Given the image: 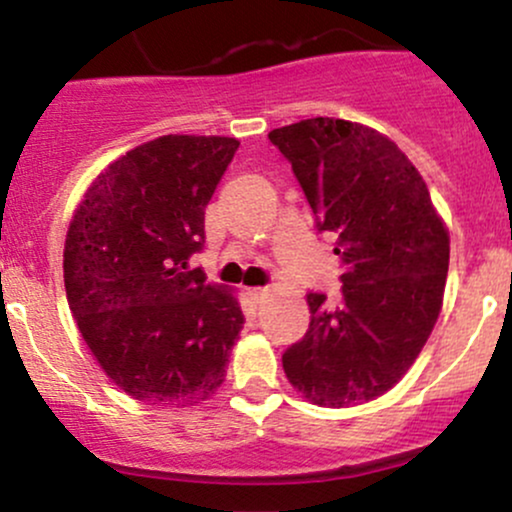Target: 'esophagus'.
<instances>
[{
  "mask_svg": "<svg viewBox=\"0 0 512 512\" xmlns=\"http://www.w3.org/2000/svg\"><path fill=\"white\" fill-rule=\"evenodd\" d=\"M250 298H252V301H255V303H262L264 298H267V289H252V291H250Z\"/></svg>",
  "mask_w": 512,
  "mask_h": 512,
  "instance_id": "esophagus-1",
  "label": "esophagus"
}]
</instances>
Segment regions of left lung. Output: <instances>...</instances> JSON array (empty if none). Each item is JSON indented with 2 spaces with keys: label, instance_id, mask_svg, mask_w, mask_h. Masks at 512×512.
Wrapping results in <instances>:
<instances>
[{
  "label": "left lung",
  "instance_id": "left-lung-1",
  "mask_svg": "<svg viewBox=\"0 0 512 512\" xmlns=\"http://www.w3.org/2000/svg\"><path fill=\"white\" fill-rule=\"evenodd\" d=\"M291 163L315 226L337 240L342 303L308 293L310 327L284 373L320 407L385 395L424 349L443 305L450 238L419 170L385 134L337 117L269 132Z\"/></svg>",
  "mask_w": 512,
  "mask_h": 512
}]
</instances>
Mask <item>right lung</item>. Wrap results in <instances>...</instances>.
Returning a JSON list of instances; mask_svg holds the SVG:
<instances>
[{
	"label": "right lung",
	"mask_w": 512,
	"mask_h": 512,
	"mask_svg": "<svg viewBox=\"0 0 512 512\" xmlns=\"http://www.w3.org/2000/svg\"><path fill=\"white\" fill-rule=\"evenodd\" d=\"M238 146L192 134L137 146L98 175L69 223V310L105 375L139 402L195 407L226 378L243 310L190 257Z\"/></svg>",
	"instance_id": "1"
}]
</instances>
